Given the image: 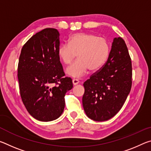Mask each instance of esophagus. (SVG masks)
Here are the masks:
<instances>
[{
	"instance_id": "1",
	"label": "esophagus",
	"mask_w": 151,
	"mask_h": 151,
	"mask_svg": "<svg viewBox=\"0 0 151 151\" xmlns=\"http://www.w3.org/2000/svg\"><path fill=\"white\" fill-rule=\"evenodd\" d=\"M78 83H79V81H78V80H77V79H73V84L74 86L78 85Z\"/></svg>"
}]
</instances>
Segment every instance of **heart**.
Returning <instances> with one entry per match:
<instances>
[{"label":"heart","mask_w":151,"mask_h":151,"mask_svg":"<svg viewBox=\"0 0 151 151\" xmlns=\"http://www.w3.org/2000/svg\"><path fill=\"white\" fill-rule=\"evenodd\" d=\"M111 51L110 42L104 37L90 32H77L70 36L68 44L58 48V57L65 65H69L77 55L78 59L66 68L68 76L80 78L88 69L97 71L106 63Z\"/></svg>","instance_id":"b5f03b06"}]
</instances>
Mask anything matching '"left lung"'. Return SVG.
Listing matches in <instances>:
<instances>
[{"mask_svg":"<svg viewBox=\"0 0 151 151\" xmlns=\"http://www.w3.org/2000/svg\"><path fill=\"white\" fill-rule=\"evenodd\" d=\"M132 85V65L125 42L114 38L106 63L83 84L84 111L89 119L105 121L123 106Z\"/></svg>","mask_w":151,"mask_h":151,"instance_id":"1","label":"left lung"}]
</instances>
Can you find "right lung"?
I'll return each mask as SVG.
<instances>
[{
  "instance_id": "add662e5",
  "label": "right lung",
  "mask_w": 151,
  "mask_h": 151,
  "mask_svg": "<svg viewBox=\"0 0 151 151\" xmlns=\"http://www.w3.org/2000/svg\"><path fill=\"white\" fill-rule=\"evenodd\" d=\"M59 36L51 28L36 33L25 43L19 57L20 96L29 114L40 121H54L62 114L65 94L73 86L70 78H63L58 55Z\"/></svg>"
}]
</instances>
